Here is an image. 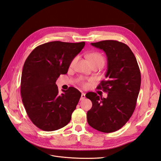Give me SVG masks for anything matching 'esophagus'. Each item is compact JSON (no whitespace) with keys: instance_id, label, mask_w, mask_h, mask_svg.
<instances>
[{"instance_id":"esophagus-1","label":"esophagus","mask_w":161,"mask_h":161,"mask_svg":"<svg viewBox=\"0 0 161 161\" xmlns=\"http://www.w3.org/2000/svg\"><path fill=\"white\" fill-rule=\"evenodd\" d=\"M85 99V94L84 92H82V95H81V97H80V100H83Z\"/></svg>"}]
</instances>
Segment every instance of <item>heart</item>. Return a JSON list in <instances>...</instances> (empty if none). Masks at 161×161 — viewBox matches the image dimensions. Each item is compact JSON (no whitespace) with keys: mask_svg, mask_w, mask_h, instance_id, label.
Segmentation results:
<instances>
[{"mask_svg":"<svg viewBox=\"0 0 161 161\" xmlns=\"http://www.w3.org/2000/svg\"><path fill=\"white\" fill-rule=\"evenodd\" d=\"M87 58H88L89 60L90 61V62L91 63V64L92 66H96V65H100V66H103L104 63H105V58L104 56L101 54V53L98 52H91L89 54L87 55ZM78 60V57L76 56L72 60L70 66V67L74 66V65L75 64V63ZM92 80V79H90L88 80H86L85 78L83 77H79L77 79L76 81L79 84H80L81 86H82L83 87H87L89 85L90 82H91Z\"/></svg>","mask_w":161,"mask_h":161,"instance_id":"b5f03b06","label":"heart"}]
</instances>
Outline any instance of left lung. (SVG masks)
<instances>
[{"label": "left lung", "mask_w": 161, "mask_h": 161, "mask_svg": "<svg viewBox=\"0 0 161 161\" xmlns=\"http://www.w3.org/2000/svg\"><path fill=\"white\" fill-rule=\"evenodd\" d=\"M91 45L103 50L108 58L106 79L97 89L108 94L107 98L94 92L86 94L92 104L87 111V121L101 132H114L127 123L135 110L140 89V70L134 54L125 43L104 40Z\"/></svg>", "instance_id": "obj_1"}]
</instances>
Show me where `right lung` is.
I'll list each match as a JSON object with an SVG mask.
<instances>
[{
  "instance_id": "add662e5",
  "label": "right lung",
  "mask_w": 161,
  "mask_h": 161,
  "mask_svg": "<svg viewBox=\"0 0 161 161\" xmlns=\"http://www.w3.org/2000/svg\"><path fill=\"white\" fill-rule=\"evenodd\" d=\"M85 42L55 41L34 49L24 63L21 80L22 101L33 124L51 131L70 122L81 92L75 87L58 92L56 80L68 72L72 60L84 47Z\"/></svg>"
}]
</instances>
